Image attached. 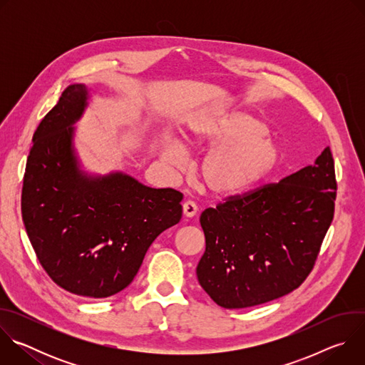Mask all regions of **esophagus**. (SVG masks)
I'll list each match as a JSON object with an SVG mask.
<instances>
[{
	"label": "esophagus",
	"instance_id": "1",
	"mask_svg": "<svg viewBox=\"0 0 365 365\" xmlns=\"http://www.w3.org/2000/svg\"><path fill=\"white\" fill-rule=\"evenodd\" d=\"M182 210H183V215H185L186 218H192V217H195L196 212H197V206H196L195 202L186 200V202L183 203V206H182Z\"/></svg>",
	"mask_w": 365,
	"mask_h": 365
}]
</instances>
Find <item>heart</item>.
<instances>
[{
	"mask_svg": "<svg viewBox=\"0 0 365 365\" xmlns=\"http://www.w3.org/2000/svg\"><path fill=\"white\" fill-rule=\"evenodd\" d=\"M183 140L187 148L211 150L197 168L202 185L217 196L245 193L269 179L277 169L282 151L269 137L266 124L240 110H214L190 120ZM163 162L179 170L185 154L173 140L162 143Z\"/></svg>",
	"mask_w": 365,
	"mask_h": 365,
	"instance_id": "obj_1",
	"label": "heart"
}]
</instances>
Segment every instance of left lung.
Segmentation results:
<instances>
[{
	"instance_id": "8db88e82",
	"label": "left lung",
	"mask_w": 365,
	"mask_h": 365,
	"mask_svg": "<svg viewBox=\"0 0 365 365\" xmlns=\"http://www.w3.org/2000/svg\"><path fill=\"white\" fill-rule=\"evenodd\" d=\"M335 199L327 147L314 166L207 207L200 215L206 248L196 267L203 290L225 309H242L297 289L315 266Z\"/></svg>"
}]
</instances>
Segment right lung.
<instances>
[{"label": "right lung", "mask_w": 365, "mask_h": 365, "mask_svg": "<svg viewBox=\"0 0 365 365\" xmlns=\"http://www.w3.org/2000/svg\"><path fill=\"white\" fill-rule=\"evenodd\" d=\"M86 98L85 85L68 86L34 131L21 215L48 277L73 294L102 299L125 289L151 242L180 221L183 195L123 173H81L71 125Z\"/></svg>", "instance_id": "add662e5"}]
</instances>
